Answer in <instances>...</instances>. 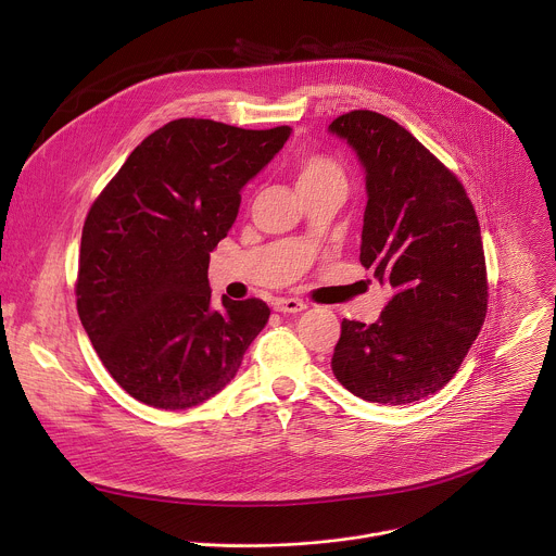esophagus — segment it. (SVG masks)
Segmentation results:
<instances>
[{
	"label": "esophagus",
	"instance_id": "obj_1",
	"mask_svg": "<svg viewBox=\"0 0 556 556\" xmlns=\"http://www.w3.org/2000/svg\"><path fill=\"white\" fill-rule=\"evenodd\" d=\"M305 309H307V305L299 299H277L275 301V312H279V314H301Z\"/></svg>",
	"mask_w": 556,
	"mask_h": 556
}]
</instances>
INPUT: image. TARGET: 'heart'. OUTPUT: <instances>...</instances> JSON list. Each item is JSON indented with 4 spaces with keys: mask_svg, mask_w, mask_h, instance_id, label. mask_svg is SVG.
Wrapping results in <instances>:
<instances>
[{
    "mask_svg": "<svg viewBox=\"0 0 556 556\" xmlns=\"http://www.w3.org/2000/svg\"><path fill=\"white\" fill-rule=\"evenodd\" d=\"M294 174H296V185L299 189L305 187H316L325 185L331 180H343L341 167L334 163L333 159L325 154H303L294 163Z\"/></svg>",
    "mask_w": 556,
    "mask_h": 556,
    "instance_id": "obj_1",
    "label": "heart"
}]
</instances>
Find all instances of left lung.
I'll use <instances>...</instances> for the list:
<instances>
[{"instance_id": "left-lung-1", "label": "left lung", "mask_w": 556, "mask_h": 556, "mask_svg": "<svg viewBox=\"0 0 556 556\" xmlns=\"http://www.w3.org/2000/svg\"><path fill=\"white\" fill-rule=\"evenodd\" d=\"M365 172L361 264L389 288L374 325L341 323L334 378L356 397L410 404L441 391L483 327L481 229L459 180L404 126L376 112L329 124Z\"/></svg>"}]
</instances>
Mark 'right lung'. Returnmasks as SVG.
Wrapping results in <instances>:
<instances>
[{"instance_id": "1", "label": "right lung", "mask_w": 556, "mask_h": 556, "mask_svg": "<svg viewBox=\"0 0 556 556\" xmlns=\"http://www.w3.org/2000/svg\"><path fill=\"white\" fill-rule=\"evenodd\" d=\"M292 128L244 130L182 117L148 135L88 213L77 312L113 380L135 400L193 408L236 376L270 309L211 303V253L238 217L240 191Z\"/></svg>"}]
</instances>
